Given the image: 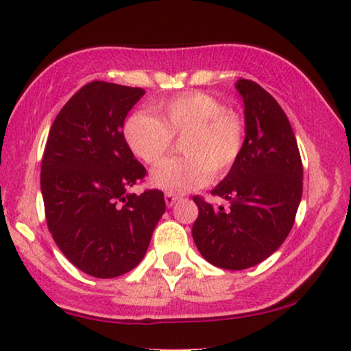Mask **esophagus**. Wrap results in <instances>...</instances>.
I'll use <instances>...</instances> for the list:
<instances>
[{"mask_svg":"<svg viewBox=\"0 0 351 351\" xmlns=\"http://www.w3.org/2000/svg\"><path fill=\"white\" fill-rule=\"evenodd\" d=\"M178 200H180V195H175V194H171V193H167L165 194L167 207H173V205L178 202Z\"/></svg>","mask_w":351,"mask_h":351,"instance_id":"esophagus-1","label":"esophagus"}]
</instances>
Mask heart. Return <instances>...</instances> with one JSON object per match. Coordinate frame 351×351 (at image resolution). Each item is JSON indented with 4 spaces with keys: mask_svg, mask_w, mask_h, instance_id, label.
<instances>
[{
    "mask_svg": "<svg viewBox=\"0 0 351 351\" xmlns=\"http://www.w3.org/2000/svg\"><path fill=\"white\" fill-rule=\"evenodd\" d=\"M158 117L136 112L125 123V139L138 158L156 165L183 138L184 157L162 162L151 183L171 194L202 188L210 176L221 178L239 160L245 143V121L226 109L219 97L191 91L156 106Z\"/></svg>",
    "mask_w": 351,
    "mask_h": 351,
    "instance_id": "heart-1",
    "label": "heart"
}]
</instances>
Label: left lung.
I'll use <instances>...</instances> for the list:
<instances>
[{
  "mask_svg": "<svg viewBox=\"0 0 351 351\" xmlns=\"http://www.w3.org/2000/svg\"><path fill=\"white\" fill-rule=\"evenodd\" d=\"M245 143L239 160L212 191L230 200L215 207L200 195L193 237L205 260L223 269H245L279 249L291 232L303 189V165L286 112L258 83L241 78Z\"/></svg>",
  "mask_w": 351,
  "mask_h": 351,
  "instance_id": "obj_1",
  "label": "left lung"
}]
</instances>
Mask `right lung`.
<instances>
[{
  "label": "right lung",
  "instance_id": "right-lung-1",
  "mask_svg": "<svg viewBox=\"0 0 351 351\" xmlns=\"http://www.w3.org/2000/svg\"><path fill=\"white\" fill-rule=\"evenodd\" d=\"M144 93L88 83L65 102L46 141L41 194L48 230L70 263L95 278L132 271L165 212L162 191L128 193L147 171L121 128Z\"/></svg>",
  "mask_w": 351,
  "mask_h": 351
}]
</instances>
